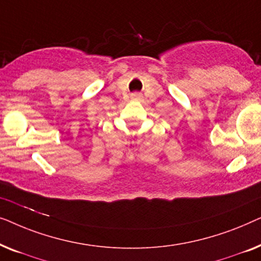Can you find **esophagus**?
Wrapping results in <instances>:
<instances>
[{
    "label": "esophagus",
    "instance_id": "esophagus-1",
    "mask_svg": "<svg viewBox=\"0 0 261 261\" xmlns=\"http://www.w3.org/2000/svg\"><path fill=\"white\" fill-rule=\"evenodd\" d=\"M130 98L133 99V101H140V99L142 98L141 94H139V92H134V94L130 95Z\"/></svg>",
    "mask_w": 261,
    "mask_h": 261
}]
</instances>
